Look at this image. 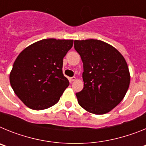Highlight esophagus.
Listing matches in <instances>:
<instances>
[{
  "label": "esophagus",
  "instance_id": "obj_1",
  "mask_svg": "<svg viewBox=\"0 0 146 146\" xmlns=\"http://www.w3.org/2000/svg\"><path fill=\"white\" fill-rule=\"evenodd\" d=\"M75 80H76L75 77H70V78H69V80H70L71 82H73V81H74Z\"/></svg>",
  "mask_w": 146,
  "mask_h": 146
}]
</instances>
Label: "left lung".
<instances>
[{
    "instance_id": "1",
    "label": "left lung",
    "mask_w": 146,
    "mask_h": 146,
    "mask_svg": "<svg viewBox=\"0 0 146 146\" xmlns=\"http://www.w3.org/2000/svg\"><path fill=\"white\" fill-rule=\"evenodd\" d=\"M74 49L83 63L84 87L77 102L89 113H108L123 99L130 83L124 58L109 44L97 39L74 40Z\"/></svg>"
}]
</instances>
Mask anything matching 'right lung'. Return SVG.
I'll return each mask as SVG.
<instances>
[{"label":"right lung","instance_id":"right-lung-1","mask_svg":"<svg viewBox=\"0 0 146 146\" xmlns=\"http://www.w3.org/2000/svg\"><path fill=\"white\" fill-rule=\"evenodd\" d=\"M72 46L73 40L47 38L32 44L18 55L10 73V84L27 107L41 110L59 101L69 85L62 67Z\"/></svg>","mask_w":146,"mask_h":146}]
</instances>
